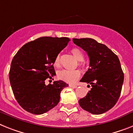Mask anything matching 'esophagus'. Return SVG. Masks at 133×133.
<instances>
[{
    "mask_svg": "<svg viewBox=\"0 0 133 133\" xmlns=\"http://www.w3.org/2000/svg\"><path fill=\"white\" fill-rule=\"evenodd\" d=\"M70 87L73 88V89H76V88H77V86L76 85H74V84H70Z\"/></svg>",
    "mask_w": 133,
    "mask_h": 133,
    "instance_id": "esophagus-1",
    "label": "esophagus"
}]
</instances>
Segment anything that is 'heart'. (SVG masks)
Here are the masks:
<instances>
[{"mask_svg":"<svg viewBox=\"0 0 133 133\" xmlns=\"http://www.w3.org/2000/svg\"><path fill=\"white\" fill-rule=\"evenodd\" d=\"M71 52L76 59L77 61H82L84 59V56L81 50L78 48H73L71 50ZM82 65V62L79 63V65ZM54 65L56 68H59L61 65V55H57L54 61ZM80 76V72L79 70H74V71H69V70H61L57 73L58 78L63 80L64 82L70 84H73L76 82Z\"/></svg>","mask_w":133,"mask_h":133,"instance_id":"heart-1","label":"heart"}]
</instances>
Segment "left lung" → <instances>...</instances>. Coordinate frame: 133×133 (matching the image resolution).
Instances as JSON below:
<instances>
[{
  "label": "left lung",
  "instance_id": "1",
  "mask_svg": "<svg viewBox=\"0 0 133 133\" xmlns=\"http://www.w3.org/2000/svg\"><path fill=\"white\" fill-rule=\"evenodd\" d=\"M73 42L87 53L90 60V68L80 82L91 84L92 89L79 100V105L92 114L105 113L114 106L121 93L124 73L119 59L94 39L73 38Z\"/></svg>",
  "mask_w": 133,
  "mask_h": 133
}]
</instances>
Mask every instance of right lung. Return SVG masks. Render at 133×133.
<instances>
[{
	"label": "right lung",
	"mask_w": 133,
	"mask_h": 133,
	"mask_svg": "<svg viewBox=\"0 0 133 133\" xmlns=\"http://www.w3.org/2000/svg\"><path fill=\"white\" fill-rule=\"evenodd\" d=\"M70 38L44 36L22 46L12 60L9 80L20 106L33 114H42L59 102L60 94L68 84L62 80L45 84L55 76L57 55L67 46Z\"/></svg>",
	"instance_id": "obj_1"
}]
</instances>
